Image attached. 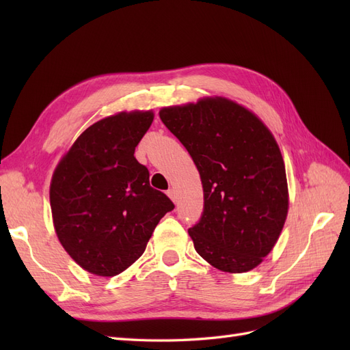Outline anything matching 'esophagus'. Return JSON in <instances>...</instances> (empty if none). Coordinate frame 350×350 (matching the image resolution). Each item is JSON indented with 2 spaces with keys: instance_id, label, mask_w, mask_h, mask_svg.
<instances>
[{
  "instance_id": "esophagus-1",
  "label": "esophagus",
  "mask_w": 350,
  "mask_h": 350,
  "mask_svg": "<svg viewBox=\"0 0 350 350\" xmlns=\"http://www.w3.org/2000/svg\"><path fill=\"white\" fill-rule=\"evenodd\" d=\"M166 194H167V197L171 198V200L174 201V203H175V201H176V193H175V189H172V188H171V189H167V193H166Z\"/></svg>"
}]
</instances>
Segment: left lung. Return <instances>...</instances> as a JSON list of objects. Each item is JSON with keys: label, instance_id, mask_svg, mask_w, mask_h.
Returning <instances> with one entry per match:
<instances>
[{"label": "left lung", "instance_id": "obj_1", "mask_svg": "<svg viewBox=\"0 0 350 350\" xmlns=\"http://www.w3.org/2000/svg\"><path fill=\"white\" fill-rule=\"evenodd\" d=\"M200 172L204 211L188 229L210 266L245 273L262 262L282 234L289 208L279 144L258 116L224 96L159 111Z\"/></svg>", "mask_w": 350, "mask_h": 350}]
</instances>
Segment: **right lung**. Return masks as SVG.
<instances>
[{
	"label": "right lung",
	"mask_w": 350,
	"mask_h": 350,
	"mask_svg": "<svg viewBox=\"0 0 350 350\" xmlns=\"http://www.w3.org/2000/svg\"><path fill=\"white\" fill-rule=\"evenodd\" d=\"M154 113L118 112L84 130L61 157L49 187L55 234L94 276L112 278L139 260L156 225L175 206L150 187L134 152Z\"/></svg>",
	"instance_id": "add662e5"
}]
</instances>
